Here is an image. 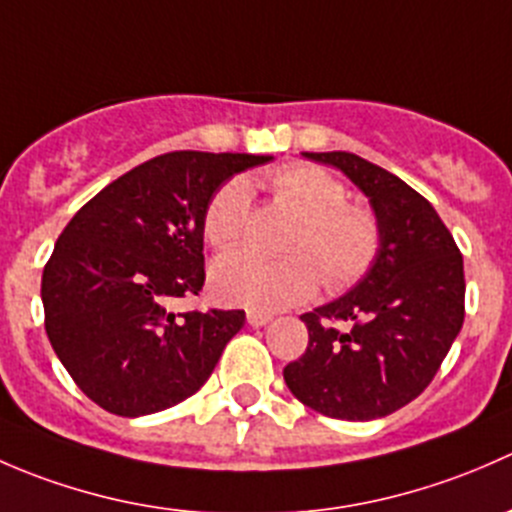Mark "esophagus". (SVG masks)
<instances>
[{"label": "esophagus", "mask_w": 512, "mask_h": 512, "mask_svg": "<svg viewBox=\"0 0 512 512\" xmlns=\"http://www.w3.org/2000/svg\"><path fill=\"white\" fill-rule=\"evenodd\" d=\"M272 322V314L267 312H247V324L250 327H265V324Z\"/></svg>", "instance_id": "esophagus-1"}]
</instances>
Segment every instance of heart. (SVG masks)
<instances>
[{
    "label": "heart",
    "mask_w": 512,
    "mask_h": 512,
    "mask_svg": "<svg viewBox=\"0 0 512 512\" xmlns=\"http://www.w3.org/2000/svg\"><path fill=\"white\" fill-rule=\"evenodd\" d=\"M272 188L302 218L289 245L302 255L272 260L247 250L227 252L210 272L215 294L225 304L275 312L312 297L319 280L344 289L371 270L381 250L379 220L369 208L347 203L349 190L337 175L319 165H289L272 175ZM250 205L252 188L245 178L220 185L203 215L205 240L218 250L237 245Z\"/></svg>",
    "instance_id": "1"
}]
</instances>
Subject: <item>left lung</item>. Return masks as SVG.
Wrapping results in <instances>:
<instances>
[{"mask_svg":"<svg viewBox=\"0 0 512 512\" xmlns=\"http://www.w3.org/2000/svg\"><path fill=\"white\" fill-rule=\"evenodd\" d=\"M302 156L342 170L369 198L381 250L347 294L302 314L309 344L285 384L319 414L374 421L414 401L456 342L463 257L433 205L394 173L347 151Z\"/></svg>","mask_w":512,"mask_h":512,"instance_id":"8db88e82","label":"left lung"}]
</instances>
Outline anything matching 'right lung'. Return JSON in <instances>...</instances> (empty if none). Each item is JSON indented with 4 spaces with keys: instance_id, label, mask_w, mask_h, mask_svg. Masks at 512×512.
I'll use <instances>...</instances> for the list:
<instances>
[{
    "instance_id": "add662e5",
    "label": "right lung",
    "mask_w": 512,
    "mask_h": 512,
    "mask_svg": "<svg viewBox=\"0 0 512 512\" xmlns=\"http://www.w3.org/2000/svg\"><path fill=\"white\" fill-rule=\"evenodd\" d=\"M252 153L175 151L108 183L71 218L41 277L56 356L101 409L136 418L170 409L208 381L242 309L170 312L205 282L203 215Z\"/></svg>"
}]
</instances>
